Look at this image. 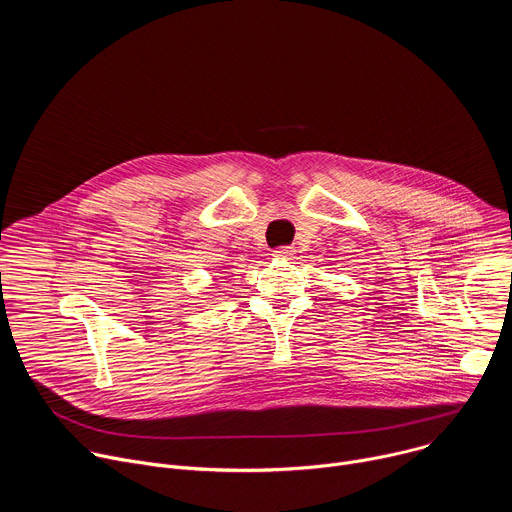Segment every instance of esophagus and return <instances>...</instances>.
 <instances>
[{
	"mask_svg": "<svg viewBox=\"0 0 512 512\" xmlns=\"http://www.w3.org/2000/svg\"><path fill=\"white\" fill-rule=\"evenodd\" d=\"M294 253H296L294 247H277V249L273 251V257H277V259H289Z\"/></svg>",
	"mask_w": 512,
	"mask_h": 512,
	"instance_id": "obj_1",
	"label": "esophagus"
}]
</instances>
